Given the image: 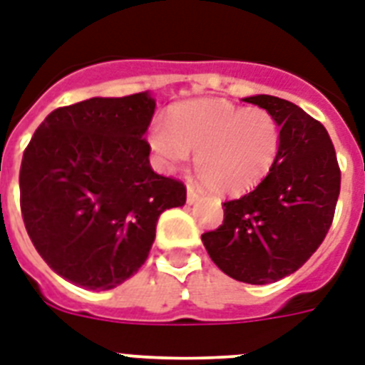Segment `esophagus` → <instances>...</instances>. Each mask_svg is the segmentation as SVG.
Instances as JSON below:
<instances>
[{
    "label": "esophagus",
    "instance_id": "obj_1",
    "mask_svg": "<svg viewBox=\"0 0 365 365\" xmlns=\"http://www.w3.org/2000/svg\"><path fill=\"white\" fill-rule=\"evenodd\" d=\"M197 200H198L197 189H195V185H191V183H189L187 185V204H195Z\"/></svg>",
    "mask_w": 365,
    "mask_h": 365
}]
</instances>
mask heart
<instances>
[{
	"label": "heart",
	"mask_w": 365,
	"mask_h": 365,
	"mask_svg": "<svg viewBox=\"0 0 365 365\" xmlns=\"http://www.w3.org/2000/svg\"><path fill=\"white\" fill-rule=\"evenodd\" d=\"M148 144L165 173L182 170L197 152L202 182L223 195H240L259 185L277 161L281 125L264 108L192 99L174 106L168 125L155 121Z\"/></svg>",
	"instance_id": "heart-1"
}]
</instances>
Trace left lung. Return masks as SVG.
I'll return each instance as SVG.
<instances>
[{
  "mask_svg": "<svg viewBox=\"0 0 365 365\" xmlns=\"http://www.w3.org/2000/svg\"><path fill=\"white\" fill-rule=\"evenodd\" d=\"M281 125V150L268 176L251 192L223 204L217 230L202 244L221 272L251 285H268L304 266L330 229L341 173L328 131L290 101L245 97Z\"/></svg>",
  "mask_w": 365,
  "mask_h": 365,
  "instance_id": "8db88e82",
  "label": "left lung"
}]
</instances>
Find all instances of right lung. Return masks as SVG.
Listing matches in <instances>:
<instances>
[{
	"label": "right lung",
	"instance_id": "obj_1",
	"mask_svg": "<svg viewBox=\"0 0 365 365\" xmlns=\"http://www.w3.org/2000/svg\"><path fill=\"white\" fill-rule=\"evenodd\" d=\"M150 91L93 97L50 112L20 167L29 238L63 279L110 290L138 272L157 219L185 204V187L150 167Z\"/></svg>",
	"mask_w": 365,
	"mask_h": 365
}]
</instances>
